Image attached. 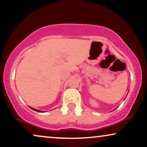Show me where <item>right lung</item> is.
<instances>
[{
  "mask_svg": "<svg viewBox=\"0 0 147 147\" xmlns=\"http://www.w3.org/2000/svg\"><path fill=\"white\" fill-rule=\"evenodd\" d=\"M31 108V109H33V110H35V111H37V112H40L39 110H36V109H34V108Z\"/></svg>",
  "mask_w": 147,
  "mask_h": 147,
  "instance_id": "add662e5",
  "label": "right lung"
}]
</instances>
